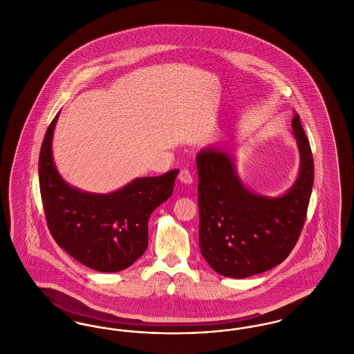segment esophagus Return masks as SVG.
<instances>
[{
	"label": "esophagus",
	"instance_id": "34e87169",
	"mask_svg": "<svg viewBox=\"0 0 354 354\" xmlns=\"http://www.w3.org/2000/svg\"><path fill=\"white\" fill-rule=\"evenodd\" d=\"M178 179H179L182 183H185V185H191V183L194 182V178H192L191 172L187 169H183L179 172Z\"/></svg>",
	"mask_w": 354,
	"mask_h": 354
}]
</instances>
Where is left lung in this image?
Segmentation results:
<instances>
[{
    "label": "left lung",
    "mask_w": 354,
    "mask_h": 354,
    "mask_svg": "<svg viewBox=\"0 0 354 354\" xmlns=\"http://www.w3.org/2000/svg\"><path fill=\"white\" fill-rule=\"evenodd\" d=\"M300 151L299 176L284 195H257L236 175L234 156L219 147L196 156L199 244L205 261L225 277L245 279L283 263L301 234L315 169L299 114L292 119Z\"/></svg>",
    "instance_id": "obj_1"
}]
</instances>
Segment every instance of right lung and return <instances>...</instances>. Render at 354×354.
<instances>
[{
  "mask_svg": "<svg viewBox=\"0 0 354 354\" xmlns=\"http://www.w3.org/2000/svg\"><path fill=\"white\" fill-rule=\"evenodd\" d=\"M58 115L44 138L39 189L53 239L77 261L98 272L126 270L149 244V218L174 191L179 169L138 178L111 194H90L68 185L55 169L51 140Z\"/></svg>",
  "mask_w": 354,
  "mask_h": 354,
  "instance_id": "obj_1",
  "label": "right lung"
}]
</instances>
